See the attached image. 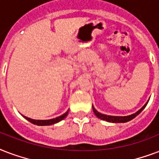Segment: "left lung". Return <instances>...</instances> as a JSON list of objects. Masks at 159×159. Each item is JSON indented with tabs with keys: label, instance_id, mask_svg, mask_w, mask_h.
I'll list each match as a JSON object with an SVG mask.
<instances>
[{
	"label": "left lung",
	"instance_id": "obj_1",
	"mask_svg": "<svg viewBox=\"0 0 159 159\" xmlns=\"http://www.w3.org/2000/svg\"><path fill=\"white\" fill-rule=\"evenodd\" d=\"M148 101H149V99H148L147 101V103H146L139 110H138L136 113H134V114H130V115H128V116H112V115H106V114H101V113H99V112L97 111L96 109H95V108L93 107V105L92 106V108H93V113H94V114L96 115V117H98L99 119H102V120L109 122V123H115V124H117V123H126V122H129L130 121V120H132V119H134L137 115H139V114L143 110V109H144L145 107H146V105L148 104Z\"/></svg>",
	"mask_w": 159,
	"mask_h": 159
}]
</instances>
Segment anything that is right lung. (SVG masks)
<instances>
[{"label": "right lung", "mask_w": 159, "mask_h": 159, "mask_svg": "<svg viewBox=\"0 0 159 159\" xmlns=\"http://www.w3.org/2000/svg\"><path fill=\"white\" fill-rule=\"evenodd\" d=\"M69 114V110L65 113L62 115H60V116L57 117V118H55V119H47V120H36V119H30V118H28L26 116H24V115H22V116L24 117L25 119H27L28 121L30 122V123H32V124H35V125H39V126H45V125H52V124H55L56 123H59L60 121L63 120V119H65Z\"/></svg>", "instance_id": "right-lung-1"}]
</instances>
